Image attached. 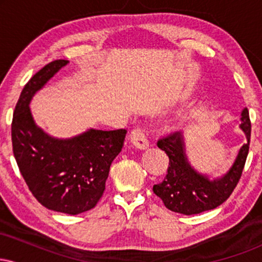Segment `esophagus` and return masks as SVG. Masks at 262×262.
Returning <instances> with one entry per match:
<instances>
[{"instance_id": "1", "label": "esophagus", "mask_w": 262, "mask_h": 262, "mask_svg": "<svg viewBox=\"0 0 262 262\" xmlns=\"http://www.w3.org/2000/svg\"><path fill=\"white\" fill-rule=\"evenodd\" d=\"M129 137H130L132 144H133L135 148L146 149L149 146V140H148V138H146L145 133H144L143 128L138 127V128L133 129Z\"/></svg>"}]
</instances>
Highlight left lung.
Returning a JSON list of instances; mask_svg holds the SVG:
<instances>
[{
  "instance_id": "left-lung-1",
  "label": "left lung",
  "mask_w": 262,
  "mask_h": 262,
  "mask_svg": "<svg viewBox=\"0 0 262 262\" xmlns=\"http://www.w3.org/2000/svg\"><path fill=\"white\" fill-rule=\"evenodd\" d=\"M248 143L240 148L230 170L221 179L209 180L194 171L185 154L181 132H171L158 140V146L169 156V167L164 181L154 185L152 191L160 197L165 207L181 214L191 215L217 208L224 203L236 187L249 154L251 122L248 108L242 113V124Z\"/></svg>"
}]
</instances>
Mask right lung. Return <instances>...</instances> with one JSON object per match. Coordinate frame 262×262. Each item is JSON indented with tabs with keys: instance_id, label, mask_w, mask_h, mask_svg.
<instances>
[{
	"instance_id": "obj_1",
	"label": "right lung",
	"mask_w": 262,
	"mask_h": 262,
	"mask_svg": "<svg viewBox=\"0 0 262 262\" xmlns=\"http://www.w3.org/2000/svg\"><path fill=\"white\" fill-rule=\"evenodd\" d=\"M68 62L54 60L23 87L12 119V146L20 173L38 202L48 209L75 215L92 209L100 201L127 130L90 129L62 140L35 125L29 110L33 95Z\"/></svg>"
}]
</instances>
